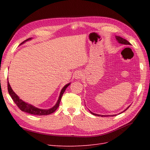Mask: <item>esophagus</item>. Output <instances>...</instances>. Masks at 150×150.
Segmentation results:
<instances>
[{
    "mask_svg": "<svg viewBox=\"0 0 150 150\" xmlns=\"http://www.w3.org/2000/svg\"><path fill=\"white\" fill-rule=\"evenodd\" d=\"M75 78L76 79H80L81 78H82V74L80 72H76V74H75Z\"/></svg>",
    "mask_w": 150,
    "mask_h": 150,
    "instance_id": "esophagus-1",
    "label": "esophagus"
}]
</instances>
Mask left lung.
<instances>
[{
    "label": "left lung",
    "mask_w": 150,
    "mask_h": 150,
    "mask_svg": "<svg viewBox=\"0 0 150 150\" xmlns=\"http://www.w3.org/2000/svg\"><path fill=\"white\" fill-rule=\"evenodd\" d=\"M116 39H117V41H118V42H120V43H121V44H125V45H131V44L128 41V40L125 39H123V38H121V37H120V36H116ZM129 107H128V108H126V110H128V109L129 108ZM126 110H125L124 111H125ZM91 114H93V115H95V116H101V117H103V116H108V115L105 116V115H97V114H94V113H93V112H91ZM111 116H116V115H111Z\"/></svg>",
    "instance_id": "obj_1"
}]
</instances>
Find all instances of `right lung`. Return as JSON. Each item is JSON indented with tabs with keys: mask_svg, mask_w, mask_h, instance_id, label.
Returning <instances> with one entry per match:
<instances>
[{
	"mask_svg": "<svg viewBox=\"0 0 150 150\" xmlns=\"http://www.w3.org/2000/svg\"><path fill=\"white\" fill-rule=\"evenodd\" d=\"M30 39L31 38L28 39L27 40H25V41H27V40H28ZM25 41H24L22 43H24ZM7 83H8L7 84L8 92V93H9L10 96H11L12 100L13 101V102L15 103V104L17 106V107L19 108L20 110L23 112H28V113H29V114H31V115H39V116L48 115H50V114H52V113H53L54 111H55L57 109V108L59 107V103L61 102L63 93H64L65 90L67 88V86L70 84V83L66 84L64 86V87L62 89L61 93H60L59 98L58 101H57V103L56 104L55 106H54L53 108L49 109V110H41V109H39V108H35L33 106L30 105V104H29L28 103H25L24 101H22L21 99H19V98L17 96V95L13 91V90L12 89L9 83H8V81H7Z\"/></svg>",
	"mask_w": 150,
	"mask_h": 150,
	"instance_id": "obj_1",
	"label": "right lung"
}]
</instances>
